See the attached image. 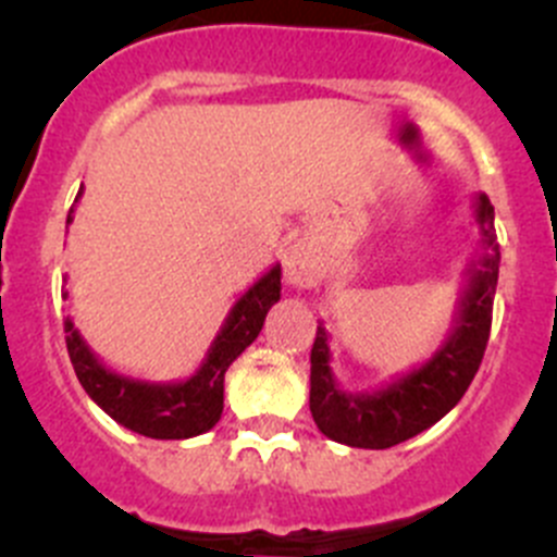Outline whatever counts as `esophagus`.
<instances>
[{"instance_id":"esophagus-1","label":"esophagus","mask_w":557,"mask_h":557,"mask_svg":"<svg viewBox=\"0 0 557 557\" xmlns=\"http://www.w3.org/2000/svg\"><path fill=\"white\" fill-rule=\"evenodd\" d=\"M283 272L285 283L294 285V288H312L318 285V280L323 277V269L314 261V256L307 250L305 245H290L283 256Z\"/></svg>"}]
</instances>
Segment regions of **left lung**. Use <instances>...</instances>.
Here are the masks:
<instances>
[{
    "label": "left lung",
    "instance_id": "obj_1",
    "mask_svg": "<svg viewBox=\"0 0 557 557\" xmlns=\"http://www.w3.org/2000/svg\"><path fill=\"white\" fill-rule=\"evenodd\" d=\"M471 207L480 228V252L463 272L466 283L450 334L429 361L374 391L350 393L334 377L329 331L323 320L318 323L310 352V412L329 440L363 450H385L440 423L463 398L485 356L502 261L491 199L480 194L474 196Z\"/></svg>",
    "mask_w": 557,
    "mask_h": 557
}]
</instances>
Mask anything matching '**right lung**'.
Returning a JSON list of instances; mask_svg holds the SVG:
<instances>
[{
  "instance_id": "obj_1",
  "label": "right lung",
  "mask_w": 557,
  "mask_h": 557,
  "mask_svg": "<svg viewBox=\"0 0 557 557\" xmlns=\"http://www.w3.org/2000/svg\"><path fill=\"white\" fill-rule=\"evenodd\" d=\"M81 196L83 185L77 190L70 215H66V226L75 221V207ZM280 277H283L280 263H274L263 277H258L234 301L201 367L190 377L172 380V383H150V380L128 377V374L110 369L83 339L75 320L66 318V350H70L77 380L115 423L134 434L150 436V440H190V436L205 434L221 420L226 369L243 356L245 347L256 342L267 312L280 301V288H283ZM61 296L66 299L70 294L64 290Z\"/></svg>"
}]
</instances>
